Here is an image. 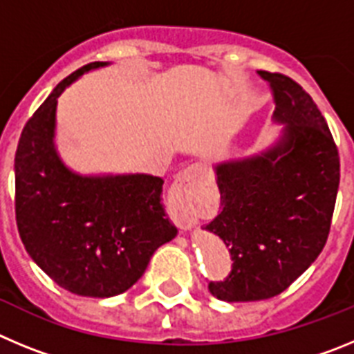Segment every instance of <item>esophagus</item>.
<instances>
[{"mask_svg": "<svg viewBox=\"0 0 354 354\" xmlns=\"http://www.w3.org/2000/svg\"><path fill=\"white\" fill-rule=\"evenodd\" d=\"M207 177V171L200 165H192L177 175L168 192V212L175 225L183 230H189L196 223V204L200 198V187Z\"/></svg>", "mask_w": 354, "mask_h": 354, "instance_id": "34e87169", "label": "esophagus"}]
</instances>
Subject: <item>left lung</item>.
Wrapping results in <instances>:
<instances>
[{
    "mask_svg": "<svg viewBox=\"0 0 354 354\" xmlns=\"http://www.w3.org/2000/svg\"><path fill=\"white\" fill-rule=\"evenodd\" d=\"M274 99L280 138L259 154L216 165L221 211L204 230L227 245L232 270L209 290L221 301L283 292L326 245L340 180L333 136L296 81L259 71Z\"/></svg>",
    "mask_w": 354,
    "mask_h": 354,
    "instance_id": "1",
    "label": "left lung"
}]
</instances>
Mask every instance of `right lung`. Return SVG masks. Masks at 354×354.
<instances>
[{"mask_svg": "<svg viewBox=\"0 0 354 354\" xmlns=\"http://www.w3.org/2000/svg\"><path fill=\"white\" fill-rule=\"evenodd\" d=\"M93 62L56 84L26 122L15 152V220L30 257L65 290L88 298L126 292L150 257L177 236L161 204V177L81 175L56 152V104Z\"/></svg>", "mask_w": 354, "mask_h": 354, "instance_id": "obj_1", "label": "right lung"}]
</instances>
